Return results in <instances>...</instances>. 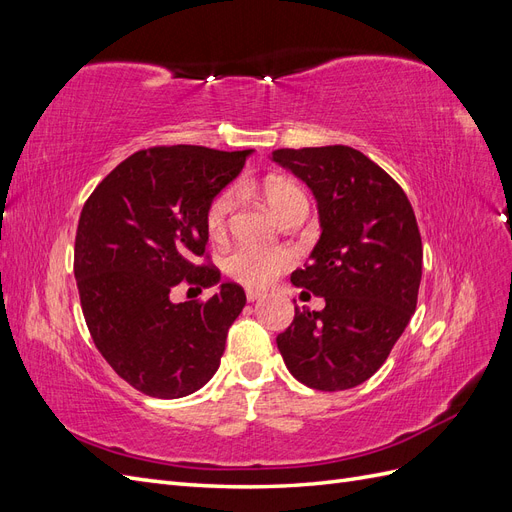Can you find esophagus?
I'll return each instance as SVG.
<instances>
[{
  "label": "esophagus",
  "instance_id": "34e87169",
  "mask_svg": "<svg viewBox=\"0 0 512 512\" xmlns=\"http://www.w3.org/2000/svg\"><path fill=\"white\" fill-rule=\"evenodd\" d=\"M245 297H247V301L252 303V301H258V299L262 297V292H260V290H254V288H247V290H245Z\"/></svg>",
  "mask_w": 512,
  "mask_h": 512
}]
</instances>
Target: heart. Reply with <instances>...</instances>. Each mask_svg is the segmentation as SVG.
Wrapping results in <instances>:
<instances>
[{
  "mask_svg": "<svg viewBox=\"0 0 512 512\" xmlns=\"http://www.w3.org/2000/svg\"><path fill=\"white\" fill-rule=\"evenodd\" d=\"M262 198L269 205V209L280 218V222L288 220L297 209H307V198L299 185H294L288 179H267L262 183ZM239 192L235 188H228L215 196L205 213V226L209 237L220 239L226 235V228L230 222V215L237 207ZM288 254L280 250H258V247L239 245L224 258L226 273L245 286H267L273 282L288 267Z\"/></svg>",
  "mask_w": 512,
  "mask_h": 512,
  "instance_id": "b5f03b06",
  "label": "heart"
}]
</instances>
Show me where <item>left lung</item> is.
<instances>
[{
	"instance_id": "8db88e82",
	"label": "left lung",
	"mask_w": 512,
	"mask_h": 512,
	"mask_svg": "<svg viewBox=\"0 0 512 512\" xmlns=\"http://www.w3.org/2000/svg\"><path fill=\"white\" fill-rule=\"evenodd\" d=\"M271 160L316 198L320 239L290 282L324 299L320 312L294 307L277 348L309 389H352L382 367L416 309L423 243L412 205L393 177L346 145L277 149Z\"/></svg>"
}]
</instances>
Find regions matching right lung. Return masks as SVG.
Masks as SVG:
<instances>
[{
    "label": "right lung",
    "instance_id": "add662e5",
    "mask_svg": "<svg viewBox=\"0 0 512 512\" xmlns=\"http://www.w3.org/2000/svg\"><path fill=\"white\" fill-rule=\"evenodd\" d=\"M247 156L196 145L136 151L81 211L74 277L87 329L106 363L149 397L190 395L220 367L243 288L224 282L203 304H173L169 290L220 283L218 269L196 265L209 241L205 213Z\"/></svg>",
    "mask_w": 512,
    "mask_h": 512
}]
</instances>
